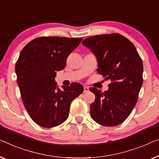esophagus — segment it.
I'll list each match as a JSON object with an SVG mask.
<instances>
[{
    "instance_id": "34e87169",
    "label": "esophagus",
    "mask_w": 159,
    "mask_h": 159,
    "mask_svg": "<svg viewBox=\"0 0 159 159\" xmlns=\"http://www.w3.org/2000/svg\"><path fill=\"white\" fill-rule=\"evenodd\" d=\"M84 93L88 92V91H89V88L88 86H84Z\"/></svg>"
}]
</instances>
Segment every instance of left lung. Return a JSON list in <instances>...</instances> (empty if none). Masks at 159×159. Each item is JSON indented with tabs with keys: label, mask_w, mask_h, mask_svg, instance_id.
I'll use <instances>...</instances> for the list:
<instances>
[{
	"label": "left lung",
	"mask_w": 159,
	"mask_h": 159,
	"mask_svg": "<svg viewBox=\"0 0 159 159\" xmlns=\"http://www.w3.org/2000/svg\"><path fill=\"white\" fill-rule=\"evenodd\" d=\"M82 44L97 57V72L111 80L104 93L89 89L95 95L90 106L91 117L103 126H117L128 117L137 103L143 84L141 58L128 39L116 33L92 36Z\"/></svg>",
	"instance_id": "1"
}]
</instances>
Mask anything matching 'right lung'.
<instances>
[{"label": "right lung", "instance_id": "1", "mask_svg": "<svg viewBox=\"0 0 159 159\" xmlns=\"http://www.w3.org/2000/svg\"><path fill=\"white\" fill-rule=\"evenodd\" d=\"M82 38L42 37L33 39L20 52L15 66L21 99L33 121L53 127L68 117L71 102L84 91L79 83L57 86L56 72L66 65L67 57Z\"/></svg>", "mask_w": 159, "mask_h": 159}]
</instances>
